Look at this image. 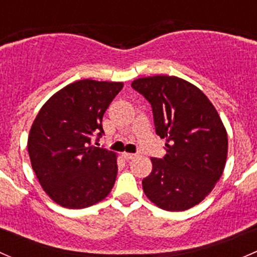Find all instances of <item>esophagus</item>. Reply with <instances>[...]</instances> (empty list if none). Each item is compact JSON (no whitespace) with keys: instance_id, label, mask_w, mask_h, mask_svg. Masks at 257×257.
Listing matches in <instances>:
<instances>
[{"instance_id":"1","label":"esophagus","mask_w":257,"mask_h":257,"mask_svg":"<svg viewBox=\"0 0 257 257\" xmlns=\"http://www.w3.org/2000/svg\"><path fill=\"white\" fill-rule=\"evenodd\" d=\"M137 157V154H133V153H123V158L125 160H131L134 159Z\"/></svg>"}]
</instances>
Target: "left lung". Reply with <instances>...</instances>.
I'll return each instance as SVG.
<instances>
[{
  "label": "left lung",
  "instance_id": "obj_1",
  "mask_svg": "<svg viewBox=\"0 0 257 257\" xmlns=\"http://www.w3.org/2000/svg\"><path fill=\"white\" fill-rule=\"evenodd\" d=\"M132 87L150 103L155 132L167 141V154L152 158V173L142 181L145 195L168 211L193 208L214 189L226 163L219 113L198 87L178 77H145Z\"/></svg>",
  "mask_w": 257,
  "mask_h": 257
}]
</instances>
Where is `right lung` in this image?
Returning <instances> with one entry per match:
<instances>
[{
	"instance_id": "right-lung-1",
	"label": "right lung",
	"mask_w": 257,
	"mask_h": 257,
	"mask_svg": "<svg viewBox=\"0 0 257 257\" xmlns=\"http://www.w3.org/2000/svg\"><path fill=\"white\" fill-rule=\"evenodd\" d=\"M121 88V82L77 80L52 95L31 126L27 148L33 172L63 208H88L112 190L115 153L92 147L90 137L104 134L103 115Z\"/></svg>"
}]
</instances>
